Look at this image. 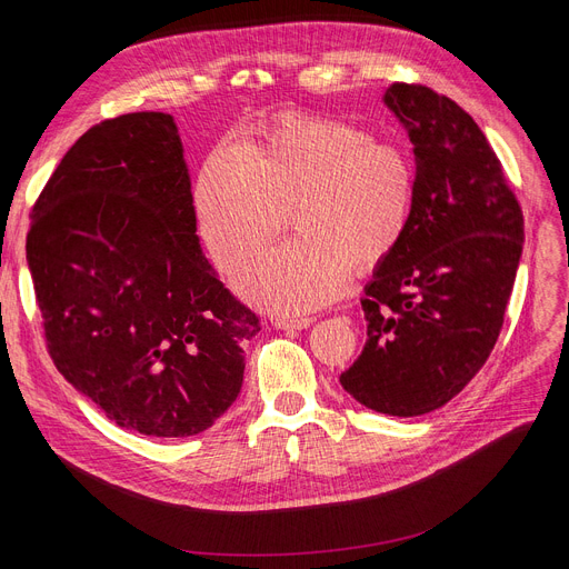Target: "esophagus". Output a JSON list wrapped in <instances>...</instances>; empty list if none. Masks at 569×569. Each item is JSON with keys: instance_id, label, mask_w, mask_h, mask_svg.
Here are the masks:
<instances>
[{"instance_id": "1", "label": "esophagus", "mask_w": 569, "mask_h": 569, "mask_svg": "<svg viewBox=\"0 0 569 569\" xmlns=\"http://www.w3.org/2000/svg\"><path fill=\"white\" fill-rule=\"evenodd\" d=\"M272 325L277 330H307L309 325H313V318H274Z\"/></svg>"}]
</instances>
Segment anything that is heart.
<instances>
[{"instance_id":"heart-1","label":"heart","mask_w":569,"mask_h":569,"mask_svg":"<svg viewBox=\"0 0 569 569\" xmlns=\"http://www.w3.org/2000/svg\"><path fill=\"white\" fill-rule=\"evenodd\" d=\"M415 191V166L399 144L341 119L292 117L237 154H209L193 204L223 274H234L290 217L297 239L253 260L234 286L258 309L302 316L339 300L350 267L367 272L399 247Z\"/></svg>"}]
</instances>
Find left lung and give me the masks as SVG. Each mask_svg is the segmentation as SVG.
Instances as JSON below:
<instances>
[{"label": "left lung", "instance_id": "left-lung-1", "mask_svg": "<svg viewBox=\"0 0 569 569\" xmlns=\"http://www.w3.org/2000/svg\"><path fill=\"white\" fill-rule=\"evenodd\" d=\"M385 103L415 154V209L399 247L365 288L367 343L341 385L397 417L455 399L498 341L523 249V214L475 119L425 84Z\"/></svg>", "mask_w": 569, "mask_h": 569}]
</instances>
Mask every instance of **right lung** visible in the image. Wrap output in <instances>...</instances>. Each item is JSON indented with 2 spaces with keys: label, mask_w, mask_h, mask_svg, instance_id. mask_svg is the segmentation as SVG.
<instances>
[{
  "label": "right lung",
  "mask_w": 569,
  "mask_h": 569,
  "mask_svg": "<svg viewBox=\"0 0 569 569\" xmlns=\"http://www.w3.org/2000/svg\"><path fill=\"white\" fill-rule=\"evenodd\" d=\"M27 262L57 371L117 427L196 436L232 406L260 322L202 256L170 114L80 136L32 207Z\"/></svg>",
  "instance_id": "obj_1"
}]
</instances>
